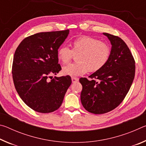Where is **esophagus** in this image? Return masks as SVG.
<instances>
[{"mask_svg": "<svg viewBox=\"0 0 146 146\" xmlns=\"http://www.w3.org/2000/svg\"><path fill=\"white\" fill-rule=\"evenodd\" d=\"M71 80H72V82L73 83H75V82H78V79L75 78V77H72V78H71Z\"/></svg>", "mask_w": 146, "mask_h": 146, "instance_id": "esophagus-1", "label": "esophagus"}]
</instances>
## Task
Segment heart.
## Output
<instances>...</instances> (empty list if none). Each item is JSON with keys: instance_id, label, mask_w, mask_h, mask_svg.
I'll return each instance as SVG.
<instances>
[{"instance_id": "1", "label": "heart", "mask_w": 146, "mask_h": 146, "mask_svg": "<svg viewBox=\"0 0 146 146\" xmlns=\"http://www.w3.org/2000/svg\"><path fill=\"white\" fill-rule=\"evenodd\" d=\"M74 53L78 54V62L71 63L64 66L62 72L65 75L78 76L84 75L90 70L95 72L104 66L110 58L111 49L107 44L89 36L75 39L71 49L67 44H62L57 51L58 58L66 64L72 58Z\"/></svg>"}]
</instances>
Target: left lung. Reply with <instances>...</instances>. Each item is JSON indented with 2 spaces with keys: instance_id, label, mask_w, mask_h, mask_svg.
<instances>
[{
  "instance_id": "left-lung-1",
  "label": "left lung",
  "mask_w": 146,
  "mask_h": 146,
  "mask_svg": "<svg viewBox=\"0 0 146 146\" xmlns=\"http://www.w3.org/2000/svg\"><path fill=\"white\" fill-rule=\"evenodd\" d=\"M103 34L112 45L108 62L89 76L91 80H79L82 86V104L94 114H104L119 106L131 86L135 73L134 58L125 42L117 36Z\"/></svg>"
}]
</instances>
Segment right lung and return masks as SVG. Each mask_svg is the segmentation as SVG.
Wrapping results in <instances>:
<instances>
[{"instance_id":"1","label":"right lung","mask_w":146,"mask_h":146,"mask_svg":"<svg viewBox=\"0 0 146 146\" xmlns=\"http://www.w3.org/2000/svg\"><path fill=\"white\" fill-rule=\"evenodd\" d=\"M70 30L41 32L21 42L14 54L12 75L20 97L35 111L48 113L60 107L71 84L70 76L48 80L61 70L57 51Z\"/></svg>"}]
</instances>
